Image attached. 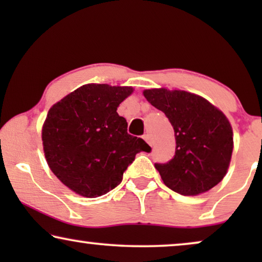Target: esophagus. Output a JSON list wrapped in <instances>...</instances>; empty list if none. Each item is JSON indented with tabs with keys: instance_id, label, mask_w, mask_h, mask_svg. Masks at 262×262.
<instances>
[{
	"instance_id": "obj_1",
	"label": "esophagus",
	"mask_w": 262,
	"mask_h": 262,
	"mask_svg": "<svg viewBox=\"0 0 262 262\" xmlns=\"http://www.w3.org/2000/svg\"><path fill=\"white\" fill-rule=\"evenodd\" d=\"M143 138H144V141L148 143V144H151V143H150V137H149V135H144L143 136Z\"/></svg>"
}]
</instances>
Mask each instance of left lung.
Listing matches in <instances>:
<instances>
[{
  "mask_svg": "<svg viewBox=\"0 0 262 262\" xmlns=\"http://www.w3.org/2000/svg\"><path fill=\"white\" fill-rule=\"evenodd\" d=\"M143 94L174 128V157L155 163L164 185L182 195L214 187L227 174L234 146L227 117L202 96L184 91L146 89Z\"/></svg>",
  "mask_w": 262,
  "mask_h": 262,
  "instance_id": "8db88e82",
  "label": "left lung"
}]
</instances>
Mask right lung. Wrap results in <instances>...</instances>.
Segmentation results:
<instances>
[{"instance_id":"obj_1","label":"right lung","mask_w":262,"mask_h":262,"mask_svg":"<svg viewBox=\"0 0 262 262\" xmlns=\"http://www.w3.org/2000/svg\"><path fill=\"white\" fill-rule=\"evenodd\" d=\"M134 89L84 84L50 108L42 145L52 173L77 194L96 198L112 191L141 151L151 148L127 134L117 113Z\"/></svg>"}]
</instances>
